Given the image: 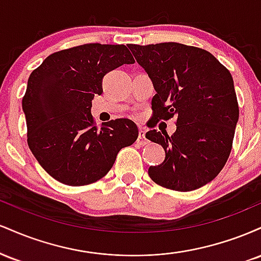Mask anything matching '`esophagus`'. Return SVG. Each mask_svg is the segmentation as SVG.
<instances>
[{"mask_svg": "<svg viewBox=\"0 0 261 261\" xmlns=\"http://www.w3.org/2000/svg\"><path fill=\"white\" fill-rule=\"evenodd\" d=\"M145 135H146L145 128H140V131H139V142L141 143V145H146Z\"/></svg>", "mask_w": 261, "mask_h": 261, "instance_id": "34e87169", "label": "esophagus"}]
</instances>
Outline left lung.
I'll list each match as a JSON object with an SVG mask.
<instances>
[{
  "mask_svg": "<svg viewBox=\"0 0 261 261\" xmlns=\"http://www.w3.org/2000/svg\"><path fill=\"white\" fill-rule=\"evenodd\" d=\"M155 89L152 119H176L173 135L151 130L146 139L166 151L148 174L161 187L191 191L214 180L228 160L239 118L232 74L212 54L179 43L127 45Z\"/></svg>",
  "mask_w": 261,
  "mask_h": 261,
  "instance_id": "8db88e82",
  "label": "left lung"
}]
</instances>
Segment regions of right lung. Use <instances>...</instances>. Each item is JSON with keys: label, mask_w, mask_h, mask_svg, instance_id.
Masks as SVG:
<instances>
[{"label": "right lung", "mask_w": 261, "mask_h": 261, "mask_svg": "<svg viewBox=\"0 0 261 261\" xmlns=\"http://www.w3.org/2000/svg\"><path fill=\"white\" fill-rule=\"evenodd\" d=\"M134 62L125 45L85 44L51 54L31 73L22 100L28 146L54 179L71 187L99 180L119 151L137 140L130 119L97 127L91 114L103 77Z\"/></svg>", "instance_id": "1"}]
</instances>
